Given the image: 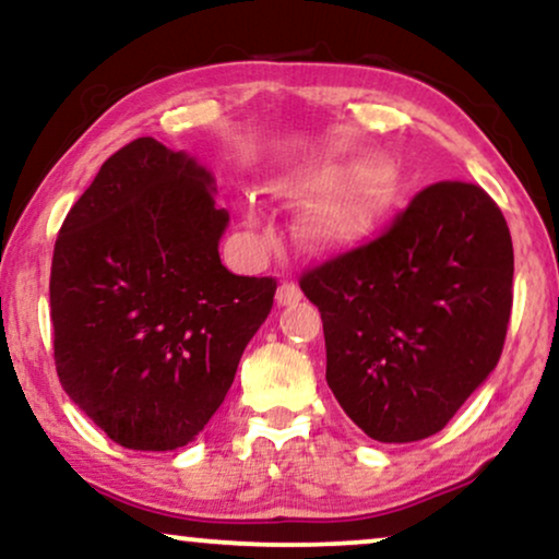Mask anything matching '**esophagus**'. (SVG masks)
<instances>
[{
  "label": "esophagus",
  "instance_id": "obj_1",
  "mask_svg": "<svg viewBox=\"0 0 559 559\" xmlns=\"http://www.w3.org/2000/svg\"><path fill=\"white\" fill-rule=\"evenodd\" d=\"M299 299H301V292L294 281H284V284L278 286V292H275V301H278V307H292V304H296Z\"/></svg>",
  "mask_w": 559,
  "mask_h": 559
}]
</instances>
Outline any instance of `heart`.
Masks as SVG:
<instances>
[{"mask_svg": "<svg viewBox=\"0 0 559 559\" xmlns=\"http://www.w3.org/2000/svg\"><path fill=\"white\" fill-rule=\"evenodd\" d=\"M288 201L322 195L299 218V239L309 247H341L369 237L394 209L402 193V175L392 159L366 162L320 159L299 167L273 186ZM255 227L258 216L247 214Z\"/></svg>", "mask_w": 559, "mask_h": 559, "instance_id": "heart-1", "label": "heart"}]
</instances>
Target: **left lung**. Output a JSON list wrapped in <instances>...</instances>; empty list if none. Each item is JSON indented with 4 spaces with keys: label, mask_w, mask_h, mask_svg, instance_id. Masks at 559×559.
Instances as JSON below:
<instances>
[{
    "label": "left lung",
    "mask_w": 559,
    "mask_h": 559,
    "mask_svg": "<svg viewBox=\"0 0 559 559\" xmlns=\"http://www.w3.org/2000/svg\"><path fill=\"white\" fill-rule=\"evenodd\" d=\"M322 314L328 384L381 443L420 441L454 418L503 353L513 242L479 186L423 188L384 235L301 273Z\"/></svg>",
    "instance_id": "left-lung-1"
}]
</instances>
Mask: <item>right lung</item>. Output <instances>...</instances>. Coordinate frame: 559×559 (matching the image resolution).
<instances>
[{"mask_svg":"<svg viewBox=\"0 0 559 559\" xmlns=\"http://www.w3.org/2000/svg\"><path fill=\"white\" fill-rule=\"evenodd\" d=\"M214 190L186 152L136 139L103 162L56 237V371L74 405L126 449L193 441L271 314L275 278L222 265L229 214Z\"/></svg>","mask_w":559,"mask_h":559,"instance_id":"obj_1","label":"right lung"}]
</instances>
